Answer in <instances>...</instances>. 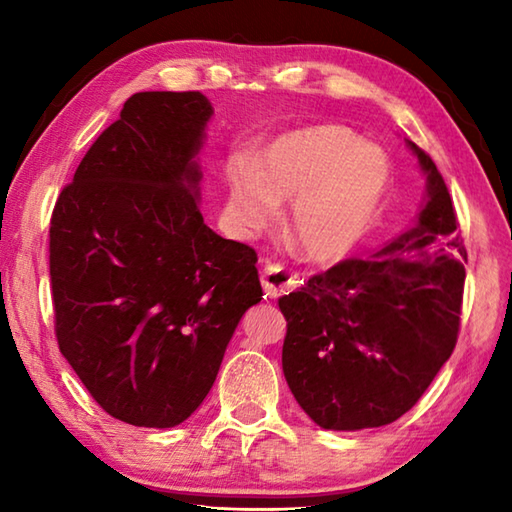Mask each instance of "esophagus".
I'll return each instance as SVG.
<instances>
[{"label": "esophagus", "mask_w": 512, "mask_h": 512, "mask_svg": "<svg viewBox=\"0 0 512 512\" xmlns=\"http://www.w3.org/2000/svg\"><path fill=\"white\" fill-rule=\"evenodd\" d=\"M262 287L268 298H277L298 287V275L289 273L280 264H268L262 271Z\"/></svg>", "instance_id": "esophagus-1"}]
</instances>
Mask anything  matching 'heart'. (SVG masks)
Wrapping results in <instances>:
<instances>
[{
	"mask_svg": "<svg viewBox=\"0 0 512 512\" xmlns=\"http://www.w3.org/2000/svg\"><path fill=\"white\" fill-rule=\"evenodd\" d=\"M391 164L377 146L339 124L307 126L277 137L257 160L228 171V216L241 235H257L291 203L289 228L311 262L352 253L384 212Z\"/></svg>",
	"mask_w": 512,
	"mask_h": 512,
	"instance_id": "1",
	"label": "heart"
}]
</instances>
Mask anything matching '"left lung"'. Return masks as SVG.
I'll return each instance as SVG.
<instances>
[{
  "mask_svg": "<svg viewBox=\"0 0 512 512\" xmlns=\"http://www.w3.org/2000/svg\"><path fill=\"white\" fill-rule=\"evenodd\" d=\"M427 173L418 223L366 257L343 259L282 296V370L296 402L323 429L395 422L452 357L461 327L467 253L440 171Z\"/></svg>",
  "mask_w": 512,
  "mask_h": 512,
  "instance_id": "8db88e82",
  "label": "left lung"
}]
</instances>
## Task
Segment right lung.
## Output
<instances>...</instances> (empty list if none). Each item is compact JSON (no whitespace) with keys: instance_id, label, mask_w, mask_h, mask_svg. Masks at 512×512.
<instances>
[{"instance_id":"add662e5","label":"right lung","mask_w":512,"mask_h":512,"mask_svg":"<svg viewBox=\"0 0 512 512\" xmlns=\"http://www.w3.org/2000/svg\"><path fill=\"white\" fill-rule=\"evenodd\" d=\"M212 112L201 92L133 94L51 214L58 348L94 402L135 427L185 422L262 300L255 250L198 210Z\"/></svg>"}]
</instances>
